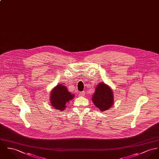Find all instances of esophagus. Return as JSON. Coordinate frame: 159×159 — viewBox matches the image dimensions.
I'll list each match as a JSON object with an SVG mask.
<instances>
[{
	"label": "esophagus",
	"mask_w": 159,
	"mask_h": 159,
	"mask_svg": "<svg viewBox=\"0 0 159 159\" xmlns=\"http://www.w3.org/2000/svg\"><path fill=\"white\" fill-rule=\"evenodd\" d=\"M84 95H85V92H81L80 93V96H81V97H83V96H84Z\"/></svg>",
	"instance_id": "obj_1"
}]
</instances>
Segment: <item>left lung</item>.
<instances>
[{"mask_svg":"<svg viewBox=\"0 0 159 159\" xmlns=\"http://www.w3.org/2000/svg\"><path fill=\"white\" fill-rule=\"evenodd\" d=\"M92 101L101 111L108 110L114 102L112 89L103 82L98 83L92 95Z\"/></svg>","mask_w":159,"mask_h":159,"instance_id":"8db88e82","label":"left lung"}]
</instances>
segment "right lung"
I'll use <instances>...</instances> for the list:
<instances>
[{"mask_svg": "<svg viewBox=\"0 0 159 159\" xmlns=\"http://www.w3.org/2000/svg\"><path fill=\"white\" fill-rule=\"evenodd\" d=\"M75 97V95L69 92L66 86L58 84L50 92V101L51 106L59 111H64L66 105L69 103Z\"/></svg>", "mask_w": 159, "mask_h": 159, "instance_id": "1", "label": "right lung"}]
</instances>
